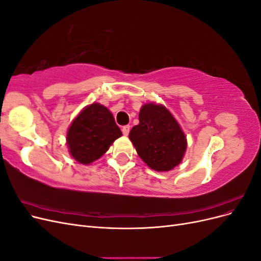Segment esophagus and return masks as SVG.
Wrapping results in <instances>:
<instances>
[{
	"label": "esophagus",
	"instance_id": "obj_1",
	"mask_svg": "<svg viewBox=\"0 0 261 261\" xmlns=\"http://www.w3.org/2000/svg\"><path fill=\"white\" fill-rule=\"evenodd\" d=\"M129 130H130V126L129 125H125L122 127V132H123V135L127 136L129 134Z\"/></svg>",
	"mask_w": 261,
	"mask_h": 261
}]
</instances>
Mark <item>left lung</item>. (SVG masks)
<instances>
[{
	"label": "left lung",
	"mask_w": 261,
	"mask_h": 261,
	"mask_svg": "<svg viewBox=\"0 0 261 261\" xmlns=\"http://www.w3.org/2000/svg\"><path fill=\"white\" fill-rule=\"evenodd\" d=\"M129 139L141 160L158 172L174 169L187 148L185 134L174 116L164 106L153 102L141 107L139 124L132 128Z\"/></svg>",
	"instance_id": "obj_1"
}]
</instances>
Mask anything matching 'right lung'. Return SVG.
Returning <instances> with one entry per match:
<instances>
[{
    "mask_svg": "<svg viewBox=\"0 0 261 261\" xmlns=\"http://www.w3.org/2000/svg\"><path fill=\"white\" fill-rule=\"evenodd\" d=\"M122 136L113 114L100 103L83 109L70 124L66 135L68 151L82 164H90L103 155Z\"/></svg>",
    "mask_w": 261,
    "mask_h": 261,
    "instance_id": "add662e5",
    "label": "right lung"
}]
</instances>
